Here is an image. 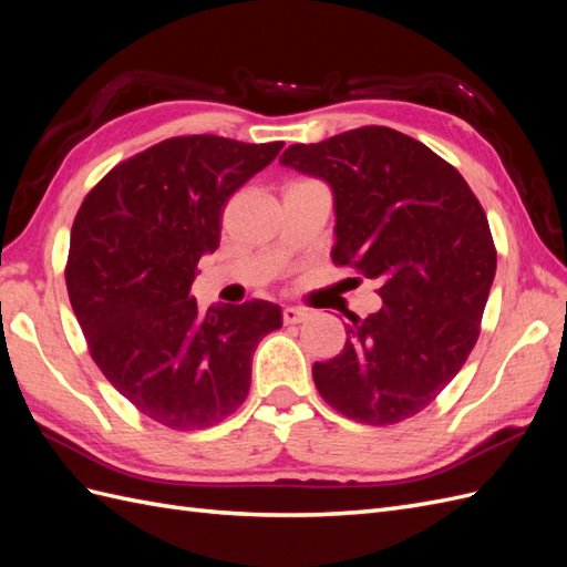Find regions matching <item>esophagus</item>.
Wrapping results in <instances>:
<instances>
[{"label": "esophagus", "mask_w": 567, "mask_h": 567, "mask_svg": "<svg viewBox=\"0 0 567 567\" xmlns=\"http://www.w3.org/2000/svg\"><path fill=\"white\" fill-rule=\"evenodd\" d=\"M307 319V310H302V307H286L284 310V321L286 323H300Z\"/></svg>", "instance_id": "obj_1"}]
</instances>
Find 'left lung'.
Returning <instances> with one entry per match:
<instances>
[{"mask_svg": "<svg viewBox=\"0 0 567 567\" xmlns=\"http://www.w3.org/2000/svg\"><path fill=\"white\" fill-rule=\"evenodd\" d=\"M281 165L329 184L333 262L381 284L383 307L346 326V348L315 362L342 416L392 425L419 414L466 362L496 271L483 205L447 161L390 127L293 144Z\"/></svg>", "mask_w": 567, "mask_h": 567, "instance_id": "obj_1", "label": "left lung"}]
</instances>
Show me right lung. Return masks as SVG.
Wrapping results in <instances>:
<instances>
[{
	"label": "right lung",
	"instance_id": "obj_1",
	"mask_svg": "<svg viewBox=\"0 0 567 567\" xmlns=\"http://www.w3.org/2000/svg\"><path fill=\"white\" fill-rule=\"evenodd\" d=\"M281 142L175 136L115 165L82 200L65 286L92 359L144 416L200 431L244 404L252 352L281 329L267 300L198 310L188 296L219 248L221 208Z\"/></svg>",
	"mask_w": 567,
	"mask_h": 567
}]
</instances>
